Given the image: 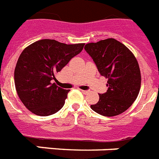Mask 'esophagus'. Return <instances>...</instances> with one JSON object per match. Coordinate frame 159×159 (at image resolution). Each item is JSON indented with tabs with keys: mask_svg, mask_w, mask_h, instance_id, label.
I'll return each mask as SVG.
<instances>
[{
	"mask_svg": "<svg viewBox=\"0 0 159 159\" xmlns=\"http://www.w3.org/2000/svg\"><path fill=\"white\" fill-rule=\"evenodd\" d=\"M81 92L83 93L84 94H87L88 93H89V90H82V89H81Z\"/></svg>",
	"mask_w": 159,
	"mask_h": 159,
	"instance_id": "esophagus-1",
	"label": "esophagus"
}]
</instances>
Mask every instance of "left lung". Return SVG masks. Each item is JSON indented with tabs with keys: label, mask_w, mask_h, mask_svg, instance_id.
<instances>
[{
	"label": "left lung",
	"mask_w": 159,
	"mask_h": 159,
	"mask_svg": "<svg viewBox=\"0 0 159 159\" xmlns=\"http://www.w3.org/2000/svg\"><path fill=\"white\" fill-rule=\"evenodd\" d=\"M101 75L107 79V92L90 107L105 116H115L126 111L135 101L141 84L139 64L134 54L114 39L90 43L84 47Z\"/></svg>",
	"instance_id": "left-lung-1"
}]
</instances>
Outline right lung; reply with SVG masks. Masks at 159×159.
I'll return each mask as SVG.
<instances>
[{
    "mask_svg": "<svg viewBox=\"0 0 159 159\" xmlns=\"http://www.w3.org/2000/svg\"><path fill=\"white\" fill-rule=\"evenodd\" d=\"M84 46L42 39L25 48L15 66V84L20 99L31 112L46 116L62 108L70 90L52 81Z\"/></svg>",
    "mask_w": 159,
    "mask_h": 159,
    "instance_id": "obj_1",
    "label": "right lung"
}]
</instances>
